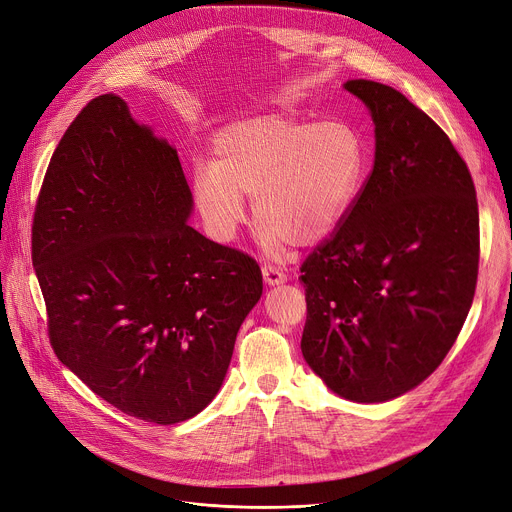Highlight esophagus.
I'll return each mask as SVG.
<instances>
[{"label":"esophagus","instance_id":"obj_1","mask_svg":"<svg viewBox=\"0 0 512 512\" xmlns=\"http://www.w3.org/2000/svg\"><path fill=\"white\" fill-rule=\"evenodd\" d=\"M261 271H263V280H265L267 286H280V284H284L288 280L286 273L280 267H275V265H263Z\"/></svg>","mask_w":512,"mask_h":512}]
</instances>
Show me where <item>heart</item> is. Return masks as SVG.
Returning a JSON list of instances; mask_svg holds the SVG:
<instances>
[{
  "instance_id": "1",
  "label": "heart",
  "mask_w": 512,
  "mask_h": 512,
  "mask_svg": "<svg viewBox=\"0 0 512 512\" xmlns=\"http://www.w3.org/2000/svg\"><path fill=\"white\" fill-rule=\"evenodd\" d=\"M212 163L196 165L192 200L208 235L235 239L247 216L245 196L265 249L322 241L351 208L363 177V143L343 120L310 122L267 114L228 124L212 141Z\"/></svg>"
}]
</instances>
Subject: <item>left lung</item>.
Wrapping results in <instances>:
<instances>
[{"mask_svg":"<svg viewBox=\"0 0 512 512\" xmlns=\"http://www.w3.org/2000/svg\"><path fill=\"white\" fill-rule=\"evenodd\" d=\"M376 159L351 208L304 259L302 355L335 394L386 402L427 380L470 312L480 261L474 179L398 89L351 79Z\"/></svg>","mask_w":512,"mask_h":512,"instance_id":"1","label":"left lung"}]
</instances>
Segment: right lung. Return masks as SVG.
Here are the masks:
<instances>
[{
  "instance_id": "add662e5",
  "label": "right lung",
  "mask_w": 512,
  "mask_h": 512,
  "mask_svg": "<svg viewBox=\"0 0 512 512\" xmlns=\"http://www.w3.org/2000/svg\"><path fill=\"white\" fill-rule=\"evenodd\" d=\"M177 151L118 96L91 100L55 149L32 220L51 345L100 398L175 425L222 386L263 275L188 224Z\"/></svg>"
}]
</instances>
